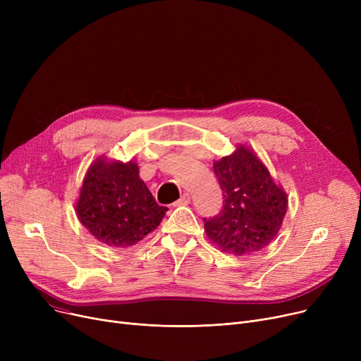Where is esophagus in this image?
I'll list each match as a JSON object with an SVG mask.
<instances>
[{"label":"esophagus","instance_id":"1","mask_svg":"<svg viewBox=\"0 0 361 361\" xmlns=\"http://www.w3.org/2000/svg\"><path fill=\"white\" fill-rule=\"evenodd\" d=\"M190 200H192V196L188 195V193H184V195L174 203V206H185V204L190 203Z\"/></svg>","mask_w":361,"mask_h":361}]
</instances>
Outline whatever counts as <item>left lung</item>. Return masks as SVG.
I'll use <instances>...</instances> for the list:
<instances>
[{
	"instance_id": "8db88e82",
	"label": "left lung",
	"mask_w": 361,
	"mask_h": 361,
	"mask_svg": "<svg viewBox=\"0 0 361 361\" xmlns=\"http://www.w3.org/2000/svg\"><path fill=\"white\" fill-rule=\"evenodd\" d=\"M214 173L224 193V207L219 215L203 219L206 235L234 256L267 247L287 214V193L275 184L255 152L243 145L215 161Z\"/></svg>"
}]
</instances>
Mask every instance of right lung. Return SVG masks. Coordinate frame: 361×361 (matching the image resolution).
<instances>
[{
  "mask_svg": "<svg viewBox=\"0 0 361 361\" xmlns=\"http://www.w3.org/2000/svg\"><path fill=\"white\" fill-rule=\"evenodd\" d=\"M159 206L139 177L136 162L99 157L89 166L75 203V214L87 231L111 247H128L161 224Z\"/></svg>",
  "mask_w": 361,
  "mask_h": 361,
  "instance_id": "add662e5",
  "label": "right lung"
}]
</instances>
